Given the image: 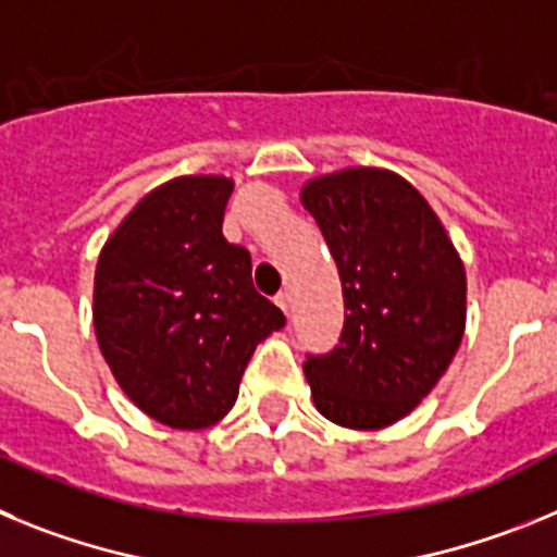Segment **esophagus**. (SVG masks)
<instances>
[{
  "label": "esophagus",
  "mask_w": 557,
  "mask_h": 557,
  "mask_svg": "<svg viewBox=\"0 0 557 557\" xmlns=\"http://www.w3.org/2000/svg\"><path fill=\"white\" fill-rule=\"evenodd\" d=\"M275 304L282 307L284 314H289V293H278V295H275Z\"/></svg>",
  "instance_id": "obj_1"
}]
</instances>
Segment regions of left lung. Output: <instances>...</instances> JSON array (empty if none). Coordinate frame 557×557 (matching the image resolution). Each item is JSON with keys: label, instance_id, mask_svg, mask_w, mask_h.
I'll list each match as a JSON object with an SVG mask.
<instances>
[{"label": "left lung", "instance_id": "left-lung-1", "mask_svg": "<svg viewBox=\"0 0 557 557\" xmlns=\"http://www.w3.org/2000/svg\"><path fill=\"white\" fill-rule=\"evenodd\" d=\"M301 203L337 262L346 323L307 354L314 407L348 430H382L418 407L460 348L466 270L421 191L351 166L304 186Z\"/></svg>", "mask_w": 557, "mask_h": 557}]
</instances>
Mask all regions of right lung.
Segmentation results:
<instances>
[{
  "label": "right lung",
  "instance_id": "obj_1",
  "mask_svg": "<svg viewBox=\"0 0 557 557\" xmlns=\"http://www.w3.org/2000/svg\"><path fill=\"white\" fill-rule=\"evenodd\" d=\"M234 184L184 175L111 234L95 273V332L125 396L172 430L218 424L256 346L287 323L256 293L250 253L223 236Z\"/></svg>",
  "mask_w": 557,
  "mask_h": 557
}]
</instances>
